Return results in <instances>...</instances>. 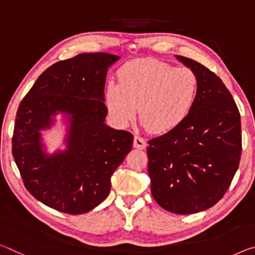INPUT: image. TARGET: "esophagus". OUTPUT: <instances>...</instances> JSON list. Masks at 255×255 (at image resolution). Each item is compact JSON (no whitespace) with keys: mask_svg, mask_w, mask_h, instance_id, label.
<instances>
[{"mask_svg":"<svg viewBox=\"0 0 255 255\" xmlns=\"http://www.w3.org/2000/svg\"><path fill=\"white\" fill-rule=\"evenodd\" d=\"M134 147L139 148V149H144L145 147H146V142H145V139L142 138V137L135 136L134 137Z\"/></svg>","mask_w":255,"mask_h":255,"instance_id":"obj_1","label":"esophagus"}]
</instances>
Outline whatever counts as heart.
<instances>
[{"mask_svg":"<svg viewBox=\"0 0 255 255\" xmlns=\"http://www.w3.org/2000/svg\"><path fill=\"white\" fill-rule=\"evenodd\" d=\"M199 96V78L189 68H175L155 59H135L118 70V84L106 88V106L121 127L134 121L152 134L175 130L191 115Z\"/></svg>","mask_w":255,"mask_h":255,"instance_id":"obj_1","label":"heart"}]
</instances>
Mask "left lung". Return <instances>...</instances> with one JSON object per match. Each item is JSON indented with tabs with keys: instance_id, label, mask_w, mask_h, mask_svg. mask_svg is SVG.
Wrapping results in <instances>:
<instances>
[{
	"instance_id": "left-lung-1",
	"label": "left lung",
	"mask_w": 255,
	"mask_h": 255,
	"mask_svg": "<svg viewBox=\"0 0 255 255\" xmlns=\"http://www.w3.org/2000/svg\"><path fill=\"white\" fill-rule=\"evenodd\" d=\"M176 58L196 74L199 96L178 128L148 140V175L160 207L192 215L213 207L235 176L242 154L241 115L219 77L192 59Z\"/></svg>"
}]
</instances>
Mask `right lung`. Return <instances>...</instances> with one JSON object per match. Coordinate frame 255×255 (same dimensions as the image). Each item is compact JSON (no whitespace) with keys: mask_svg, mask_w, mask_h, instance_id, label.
I'll return each instance as SVG.
<instances>
[{"mask_svg":"<svg viewBox=\"0 0 255 255\" xmlns=\"http://www.w3.org/2000/svg\"><path fill=\"white\" fill-rule=\"evenodd\" d=\"M120 56L82 53L43 72L20 103L12 154L26 188L47 207L69 215L107 199L111 176L132 146V136L106 124L107 72ZM61 114L63 150L47 151L43 131Z\"/></svg>","mask_w":255,"mask_h":255,"instance_id":"right-lung-1","label":"right lung"}]
</instances>
